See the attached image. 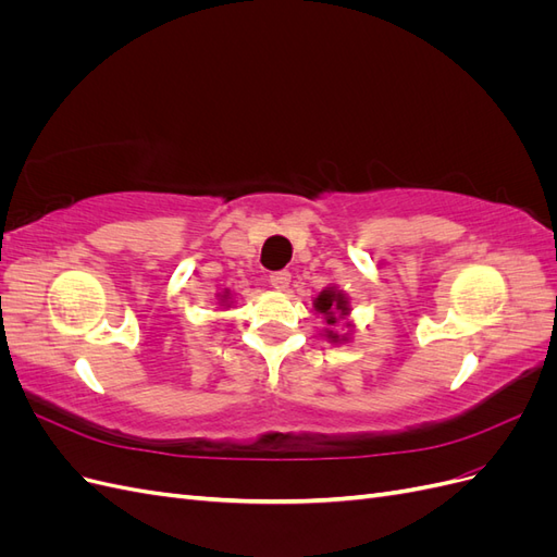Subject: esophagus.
Masks as SVG:
<instances>
[{"mask_svg":"<svg viewBox=\"0 0 557 557\" xmlns=\"http://www.w3.org/2000/svg\"><path fill=\"white\" fill-rule=\"evenodd\" d=\"M269 283L274 285L276 290H285L290 285V272H274L269 274Z\"/></svg>","mask_w":557,"mask_h":557,"instance_id":"34e87169","label":"esophagus"}]
</instances>
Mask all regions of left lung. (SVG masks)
<instances>
[{
    "instance_id": "8db88e82",
    "label": "left lung",
    "mask_w": 557,
    "mask_h": 557,
    "mask_svg": "<svg viewBox=\"0 0 557 557\" xmlns=\"http://www.w3.org/2000/svg\"><path fill=\"white\" fill-rule=\"evenodd\" d=\"M313 307H315V311L320 315H325L327 325L339 323V318L348 315V301H346V297L342 293H336L334 288H327V290L320 293L315 297V301H313ZM327 336H330L332 342H339V334H334L332 330H327Z\"/></svg>"
}]
</instances>
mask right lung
Returning a JSON list of instances; mask_svg holds the SVG:
<instances>
[{"instance_id":"add662e5","label":"right lung","mask_w":557,"mask_h":557,"mask_svg":"<svg viewBox=\"0 0 557 557\" xmlns=\"http://www.w3.org/2000/svg\"><path fill=\"white\" fill-rule=\"evenodd\" d=\"M225 299H227V295H225Z\"/></svg>"}]
</instances>
